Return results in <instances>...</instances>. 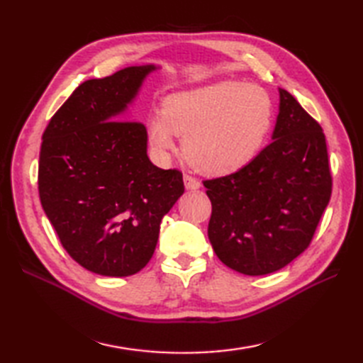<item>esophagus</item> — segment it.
I'll use <instances>...</instances> for the list:
<instances>
[{
  "mask_svg": "<svg viewBox=\"0 0 363 363\" xmlns=\"http://www.w3.org/2000/svg\"><path fill=\"white\" fill-rule=\"evenodd\" d=\"M184 186H186L187 190H198L199 187H201V182H199L194 176L184 174Z\"/></svg>",
  "mask_w": 363,
  "mask_h": 363,
  "instance_id": "1",
  "label": "esophagus"
}]
</instances>
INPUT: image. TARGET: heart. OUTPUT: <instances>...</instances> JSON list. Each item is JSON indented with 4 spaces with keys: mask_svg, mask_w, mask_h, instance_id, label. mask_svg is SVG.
<instances>
[{
    "mask_svg": "<svg viewBox=\"0 0 363 363\" xmlns=\"http://www.w3.org/2000/svg\"><path fill=\"white\" fill-rule=\"evenodd\" d=\"M272 120L273 103L264 89L221 81L169 95L162 112L146 120V133L162 152L174 150L176 135H186L190 164L207 174H225L256 156Z\"/></svg>",
    "mask_w": 363,
    "mask_h": 363,
    "instance_id": "obj_1",
    "label": "heart"
}]
</instances>
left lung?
Returning <instances> with one entry per match:
<instances>
[{
    "instance_id": "left-lung-1",
    "label": "left lung",
    "mask_w": 363,
    "mask_h": 363,
    "mask_svg": "<svg viewBox=\"0 0 363 363\" xmlns=\"http://www.w3.org/2000/svg\"><path fill=\"white\" fill-rule=\"evenodd\" d=\"M272 138L238 172L204 181L212 248L248 276L274 273L307 250L333 194L323 129L284 89Z\"/></svg>"
}]
</instances>
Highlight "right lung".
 I'll use <instances>...</instances> for the list:
<instances>
[{"label":"right lung","instance_id":"add662e5","mask_svg":"<svg viewBox=\"0 0 363 363\" xmlns=\"http://www.w3.org/2000/svg\"><path fill=\"white\" fill-rule=\"evenodd\" d=\"M154 65L89 79L42 137L38 195L65 251L101 276L135 274L156 250L160 221L184 194L179 169L152 165L140 121L121 120Z\"/></svg>","mask_w":363,"mask_h":363}]
</instances>
